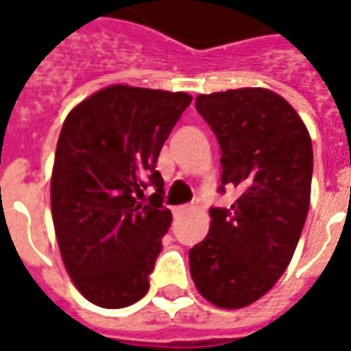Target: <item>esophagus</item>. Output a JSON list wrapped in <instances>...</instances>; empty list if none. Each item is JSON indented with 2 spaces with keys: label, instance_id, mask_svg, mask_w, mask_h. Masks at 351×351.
I'll use <instances>...</instances> for the list:
<instances>
[{
  "label": "esophagus",
  "instance_id": "1",
  "mask_svg": "<svg viewBox=\"0 0 351 351\" xmlns=\"http://www.w3.org/2000/svg\"><path fill=\"white\" fill-rule=\"evenodd\" d=\"M188 210H190V206H188V205L175 206V208H173V214H175V218H180V216L188 213Z\"/></svg>",
  "mask_w": 351,
  "mask_h": 351
}]
</instances>
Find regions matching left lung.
I'll return each mask as SVG.
<instances>
[{
	"label": "left lung",
	"mask_w": 351,
	"mask_h": 351,
	"mask_svg": "<svg viewBox=\"0 0 351 351\" xmlns=\"http://www.w3.org/2000/svg\"><path fill=\"white\" fill-rule=\"evenodd\" d=\"M195 108L220 145V193L231 186L239 197L210 208L208 235L190 250L191 278L208 302L243 308L293 258L310 206L312 141L295 108L265 88L203 93Z\"/></svg>",
	"instance_id": "left-lung-1"
}]
</instances>
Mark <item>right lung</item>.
Listing matches in <instances>:
<instances>
[{"instance_id":"obj_1","label":"right lung","mask_w":351,"mask_h":351,"mask_svg":"<svg viewBox=\"0 0 351 351\" xmlns=\"http://www.w3.org/2000/svg\"><path fill=\"white\" fill-rule=\"evenodd\" d=\"M190 103L184 92L114 84L77 105L62 125L50 180L52 221L65 269L97 306H130L150 287L173 221L156 163ZM148 185L154 193L141 204Z\"/></svg>"}]
</instances>
